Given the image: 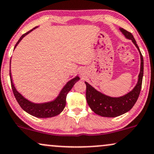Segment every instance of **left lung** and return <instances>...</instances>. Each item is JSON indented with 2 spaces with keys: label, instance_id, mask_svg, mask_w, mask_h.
<instances>
[{
  "label": "left lung",
  "instance_id": "8db88e82",
  "mask_svg": "<svg viewBox=\"0 0 154 154\" xmlns=\"http://www.w3.org/2000/svg\"><path fill=\"white\" fill-rule=\"evenodd\" d=\"M119 29L125 37L128 39H131L138 49L140 57V70L138 75V82L134 88L128 93L118 97H112L104 94L85 81L86 85V97L88 106L94 112L102 117H115L128 112L134 106L141 89L143 76V58L142 54L133 34L124 29Z\"/></svg>",
  "mask_w": 154,
  "mask_h": 154
}]
</instances>
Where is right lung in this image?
I'll return each mask as SVG.
<instances>
[{
	"instance_id": "right-lung-1",
	"label": "right lung",
	"mask_w": 154,
	"mask_h": 154,
	"mask_svg": "<svg viewBox=\"0 0 154 154\" xmlns=\"http://www.w3.org/2000/svg\"><path fill=\"white\" fill-rule=\"evenodd\" d=\"M38 26L34 27L32 30L29 31L26 34H23L19 41L17 42L15 47H14V50L19 45V43L21 41L25 36L29 34L31 32H32L34 29H37ZM11 63V62H10ZM10 79H11V87L14 94L15 96V98L17 101L18 103L21 107L26 112H27L32 116L38 117V118H48V117H55L56 115H59L63 112L65 106H66V96L67 94L69 92L71 88H73L74 84L80 80V78L79 75H76L71 80L66 83V84L63 86L62 89L60 90L58 95L55 97V99H52L51 101L46 102H42V103H36L33 102L32 101L29 100L26 98H25L21 94L20 92H19L16 89L15 86H14V82H13L11 73L10 70Z\"/></svg>"
}]
</instances>
